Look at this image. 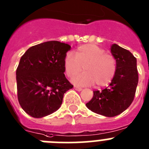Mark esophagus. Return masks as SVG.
I'll return each mask as SVG.
<instances>
[{
    "label": "esophagus",
    "mask_w": 149,
    "mask_h": 149,
    "mask_svg": "<svg viewBox=\"0 0 149 149\" xmlns=\"http://www.w3.org/2000/svg\"><path fill=\"white\" fill-rule=\"evenodd\" d=\"M74 88L76 90V91H82V88H80V87H77V86H74Z\"/></svg>",
    "instance_id": "34e87169"
}]
</instances>
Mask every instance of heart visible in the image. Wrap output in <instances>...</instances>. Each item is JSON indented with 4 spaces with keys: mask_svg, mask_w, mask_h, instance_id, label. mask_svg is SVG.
I'll use <instances>...</instances> for the list:
<instances>
[{
    "mask_svg": "<svg viewBox=\"0 0 149 149\" xmlns=\"http://www.w3.org/2000/svg\"><path fill=\"white\" fill-rule=\"evenodd\" d=\"M64 69L68 77H72L80 72L84 73L72 79L77 86H103L111 82L117 69L115 58L97 45L88 43L79 46L74 55L68 52L64 58Z\"/></svg>",
    "mask_w": 149,
    "mask_h": 149,
    "instance_id": "1",
    "label": "heart"
}]
</instances>
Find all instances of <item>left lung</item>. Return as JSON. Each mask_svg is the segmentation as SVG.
I'll use <instances>...</instances> for the list:
<instances>
[{
    "label": "left lung",
    "instance_id": "1",
    "mask_svg": "<svg viewBox=\"0 0 149 149\" xmlns=\"http://www.w3.org/2000/svg\"><path fill=\"white\" fill-rule=\"evenodd\" d=\"M117 63L115 74L107 88L94 91L92 99L86 104L93 112L105 117L121 114L132 104L138 84L137 59L117 44L110 48Z\"/></svg>",
    "mask_w": 149,
    "mask_h": 149
}]
</instances>
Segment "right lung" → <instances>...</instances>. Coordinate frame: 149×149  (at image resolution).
<instances>
[{
	"instance_id": "obj_1",
	"label": "right lung",
	"mask_w": 149,
	"mask_h": 149,
	"mask_svg": "<svg viewBox=\"0 0 149 149\" xmlns=\"http://www.w3.org/2000/svg\"><path fill=\"white\" fill-rule=\"evenodd\" d=\"M70 49L52 40L30 47L21 57L16 70L17 98L29 115L41 118L52 114L73 88L64 74V58Z\"/></svg>"
}]
</instances>
